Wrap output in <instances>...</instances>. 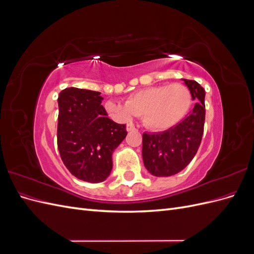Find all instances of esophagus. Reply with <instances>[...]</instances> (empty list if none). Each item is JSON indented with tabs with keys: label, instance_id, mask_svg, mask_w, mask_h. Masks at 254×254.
Returning a JSON list of instances; mask_svg holds the SVG:
<instances>
[{
	"label": "esophagus",
	"instance_id": "1",
	"mask_svg": "<svg viewBox=\"0 0 254 254\" xmlns=\"http://www.w3.org/2000/svg\"><path fill=\"white\" fill-rule=\"evenodd\" d=\"M126 130L127 131H133V130H135V127L132 124H127Z\"/></svg>",
	"mask_w": 254,
	"mask_h": 254
}]
</instances>
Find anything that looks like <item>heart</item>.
<instances>
[{
    "label": "heart",
    "mask_w": 254,
    "mask_h": 254,
    "mask_svg": "<svg viewBox=\"0 0 254 254\" xmlns=\"http://www.w3.org/2000/svg\"><path fill=\"white\" fill-rule=\"evenodd\" d=\"M190 105V89L186 84L175 82L136 91L127 98L126 104L110 99L106 102L105 109L118 122H128L137 115L149 129L164 130L186 117Z\"/></svg>",
    "instance_id": "b5f03b06"
}]
</instances>
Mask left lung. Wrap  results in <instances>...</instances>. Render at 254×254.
<instances>
[{
    "mask_svg": "<svg viewBox=\"0 0 254 254\" xmlns=\"http://www.w3.org/2000/svg\"><path fill=\"white\" fill-rule=\"evenodd\" d=\"M196 102L179 124L158 133H143L142 156L147 171L156 177L178 174L188 166L200 146L205 119L204 89L195 80L182 79Z\"/></svg>",
    "mask_w": 254,
    "mask_h": 254,
    "instance_id": "obj_1",
    "label": "left lung"
}]
</instances>
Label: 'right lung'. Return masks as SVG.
Listing matches in <instances>:
<instances>
[{"label": "right lung", "instance_id": "add662e5", "mask_svg": "<svg viewBox=\"0 0 254 254\" xmlns=\"http://www.w3.org/2000/svg\"><path fill=\"white\" fill-rule=\"evenodd\" d=\"M101 92L66 88L58 97L57 145L70 173L91 183L107 179L112 153L127 135L126 125L108 118Z\"/></svg>", "mask_w": 254, "mask_h": 254}]
</instances>
